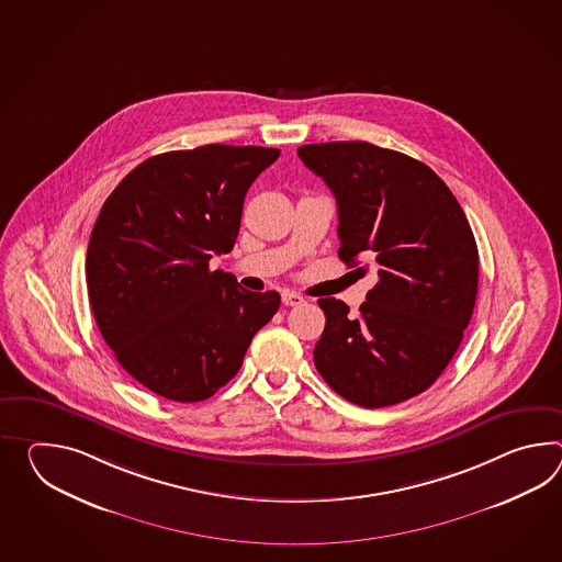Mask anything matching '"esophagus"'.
I'll use <instances>...</instances> for the list:
<instances>
[{
	"instance_id": "esophagus-1",
	"label": "esophagus",
	"mask_w": 562,
	"mask_h": 562,
	"mask_svg": "<svg viewBox=\"0 0 562 562\" xmlns=\"http://www.w3.org/2000/svg\"><path fill=\"white\" fill-rule=\"evenodd\" d=\"M282 302H284V306H300L304 299L296 294V292H290V290H284L282 292Z\"/></svg>"
}]
</instances>
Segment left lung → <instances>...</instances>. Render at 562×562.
<instances>
[{
  "label": "left lung",
  "mask_w": 562,
  "mask_h": 562,
  "mask_svg": "<svg viewBox=\"0 0 562 562\" xmlns=\"http://www.w3.org/2000/svg\"><path fill=\"white\" fill-rule=\"evenodd\" d=\"M338 207V258H367L379 282L359 314L325 311L314 364L340 397L367 409L412 400L436 383L462 342L477 294V246L448 186L425 162L364 140L302 145ZM367 274L369 263L357 268Z\"/></svg>",
  "instance_id": "obj_1"
}]
</instances>
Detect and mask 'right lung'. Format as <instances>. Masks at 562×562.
I'll return each instance as SVG.
<instances>
[{"label": "right lung", "instance_id": "right-lung-1", "mask_svg": "<svg viewBox=\"0 0 562 562\" xmlns=\"http://www.w3.org/2000/svg\"><path fill=\"white\" fill-rule=\"evenodd\" d=\"M278 157L254 145L161 153L100 210L87 251L94 321L126 373L165 400H210L280 306L274 290L210 270L213 254L234 248L246 193Z\"/></svg>", "mask_w": 562, "mask_h": 562}]
</instances>
